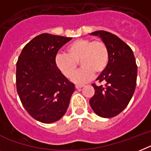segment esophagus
<instances>
[{
  "label": "esophagus",
  "mask_w": 151,
  "mask_h": 151,
  "mask_svg": "<svg viewBox=\"0 0 151 151\" xmlns=\"http://www.w3.org/2000/svg\"><path fill=\"white\" fill-rule=\"evenodd\" d=\"M83 85H82V84H76L75 85V87L77 88V89H80V88H81V87H83Z\"/></svg>",
  "instance_id": "obj_1"
}]
</instances>
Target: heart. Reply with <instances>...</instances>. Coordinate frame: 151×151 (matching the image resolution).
<instances>
[{"mask_svg":"<svg viewBox=\"0 0 151 151\" xmlns=\"http://www.w3.org/2000/svg\"><path fill=\"white\" fill-rule=\"evenodd\" d=\"M79 62L82 68L74 76ZM109 62V50L107 44L101 40L78 39L66 47L65 54H58L55 64L60 73L76 83L89 81L94 75L101 73Z\"/></svg>","mask_w":151,"mask_h":151,"instance_id":"b5f03b06","label":"heart"}]
</instances>
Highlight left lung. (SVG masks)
<instances>
[{
	"label": "left lung",
	"instance_id": "obj_1",
	"mask_svg": "<svg viewBox=\"0 0 151 151\" xmlns=\"http://www.w3.org/2000/svg\"><path fill=\"white\" fill-rule=\"evenodd\" d=\"M91 35L98 36L107 44L109 62L97 78L99 82H104V85L92 84L95 93L90 105L96 114L111 118L122 112L132 98L137 75L136 60L131 48L116 35L104 30Z\"/></svg>",
	"mask_w": 151,
	"mask_h": 151
}]
</instances>
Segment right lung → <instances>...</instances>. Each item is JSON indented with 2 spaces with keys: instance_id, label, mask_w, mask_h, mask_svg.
Wrapping results in <instances>:
<instances>
[{
  "instance_id": "obj_1",
  "label": "right lung",
  "mask_w": 151,
  "mask_h": 151,
  "mask_svg": "<svg viewBox=\"0 0 151 151\" xmlns=\"http://www.w3.org/2000/svg\"><path fill=\"white\" fill-rule=\"evenodd\" d=\"M71 39L41 34L25 45L17 60V93L27 113L41 123L60 120L75 90L55 64L59 49Z\"/></svg>"
}]
</instances>
